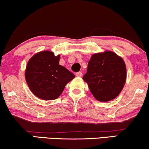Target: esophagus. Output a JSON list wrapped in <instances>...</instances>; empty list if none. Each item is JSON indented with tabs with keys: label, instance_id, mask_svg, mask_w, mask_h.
Segmentation results:
<instances>
[{
	"label": "esophagus",
	"instance_id": "1",
	"mask_svg": "<svg viewBox=\"0 0 149 149\" xmlns=\"http://www.w3.org/2000/svg\"><path fill=\"white\" fill-rule=\"evenodd\" d=\"M76 76L77 77H82V73L81 72V71H78V72H77V73H76Z\"/></svg>",
	"mask_w": 149,
	"mask_h": 149
}]
</instances>
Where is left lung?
I'll return each instance as SVG.
<instances>
[{"mask_svg": "<svg viewBox=\"0 0 149 149\" xmlns=\"http://www.w3.org/2000/svg\"><path fill=\"white\" fill-rule=\"evenodd\" d=\"M126 74L123 60L113 52H105L91 56L83 80L97 100L108 102L116 98L121 92Z\"/></svg>", "mask_w": 149, "mask_h": 149, "instance_id": "left-lung-1", "label": "left lung"}]
</instances>
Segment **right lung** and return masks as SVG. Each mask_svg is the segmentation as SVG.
I'll return each mask as SVG.
<instances>
[{
  "instance_id": "1",
  "label": "right lung",
  "mask_w": 149,
  "mask_h": 149,
  "mask_svg": "<svg viewBox=\"0 0 149 149\" xmlns=\"http://www.w3.org/2000/svg\"><path fill=\"white\" fill-rule=\"evenodd\" d=\"M60 56L53 52H41L28 62L25 79L36 96L45 100L58 98L65 85L74 78V74L59 65Z\"/></svg>"
}]
</instances>
